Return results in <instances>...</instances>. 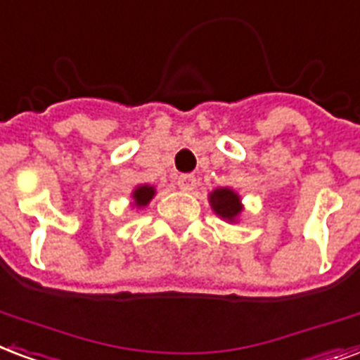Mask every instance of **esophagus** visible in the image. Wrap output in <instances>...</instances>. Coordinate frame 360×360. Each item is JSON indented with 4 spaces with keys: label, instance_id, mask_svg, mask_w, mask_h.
<instances>
[{
    "label": "esophagus",
    "instance_id": "1",
    "mask_svg": "<svg viewBox=\"0 0 360 360\" xmlns=\"http://www.w3.org/2000/svg\"><path fill=\"white\" fill-rule=\"evenodd\" d=\"M197 180L193 174H182V176L178 178V188L182 191H191L195 190Z\"/></svg>",
    "mask_w": 360,
    "mask_h": 360
}]
</instances>
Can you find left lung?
I'll return each instance as SVG.
<instances>
[{"label": "left lung", "instance_id": "left-lung-1", "mask_svg": "<svg viewBox=\"0 0 360 360\" xmlns=\"http://www.w3.org/2000/svg\"><path fill=\"white\" fill-rule=\"evenodd\" d=\"M210 209L214 210V214L221 220L235 224L239 221V216L243 214V202L241 195L231 188H216L209 193Z\"/></svg>", "mask_w": 360, "mask_h": 360}]
</instances>
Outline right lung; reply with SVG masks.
Returning a JSON list of instances; mask_svg holds the SVG:
<instances>
[{
	"mask_svg": "<svg viewBox=\"0 0 360 360\" xmlns=\"http://www.w3.org/2000/svg\"><path fill=\"white\" fill-rule=\"evenodd\" d=\"M155 193H158L155 186H151V184H140V186H136L131 193V207L139 210L146 209V207L150 205L151 199L155 197Z\"/></svg>",
	"mask_w": 360,
	"mask_h": 360,
	"instance_id": "obj_1",
	"label": "right lung"
}]
</instances>
